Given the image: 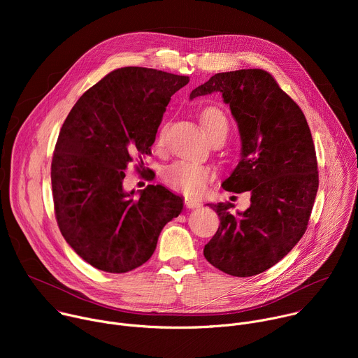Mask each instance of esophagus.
I'll use <instances>...</instances> for the list:
<instances>
[{"label": "esophagus", "instance_id": "34e87169", "mask_svg": "<svg viewBox=\"0 0 358 358\" xmlns=\"http://www.w3.org/2000/svg\"><path fill=\"white\" fill-rule=\"evenodd\" d=\"M184 206H185L187 208H189V210H194V208H199L201 203H199V201H196V199L187 198V199L184 201Z\"/></svg>", "mask_w": 358, "mask_h": 358}]
</instances>
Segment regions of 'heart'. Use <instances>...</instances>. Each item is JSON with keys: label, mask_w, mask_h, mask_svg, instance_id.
<instances>
[{"label": "heart", "mask_w": 358, "mask_h": 358, "mask_svg": "<svg viewBox=\"0 0 358 358\" xmlns=\"http://www.w3.org/2000/svg\"><path fill=\"white\" fill-rule=\"evenodd\" d=\"M201 126L211 143L217 140H225L229 124L225 113L214 106L206 108L199 115ZM167 124H163L157 133L156 145L163 147L166 141ZM164 182L173 189L181 191L185 195H199L207 188L208 182L214 178V173L210 167L189 162H174L167 166L163 173Z\"/></svg>", "instance_id": "obj_1"}]
</instances>
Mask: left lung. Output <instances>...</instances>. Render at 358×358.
Here are the masks:
<instances>
[{"mask_svg":"<svg viewBox=\"0 0 358 358\" xmlns=\"http://www.w3.org/2000/svg\"><path fill=\"white\" fill-rule=\"evenodd\" d=\"M221 92L242 140L241 160L222 182L227 191H250V207L211 206L220 227L203 248L217 269L238 278L259 275L293 249L308 229L319 188L316 148L301 109L264 69L214 75L189 99Z\"/></svg>","mask_w":358,"mask_h":358,"instance_id":"left-lung-1","label":"left lung"}]
</instances>
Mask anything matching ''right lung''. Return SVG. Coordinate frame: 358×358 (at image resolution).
<instances>
[{"label": "right lung", "instance_id": "1", "mask_svg": "<svg viewBox=\"0 0 358 358\" xmlns=\"http://www.w3.org/2000/svg\"><path fill=\"white\" fill-rule=\"evenodd\" d=\"M188 80L119 68L87 89L64 122L50 166L55 217L65 241L99 271L126 273L145 264L164 225L182 211L166 187L147 185L133 198L123 178L134 156L151 155L170 99Z\"/></svg>", "mask_w": 358, "mask_h": 358}]
</instances>
